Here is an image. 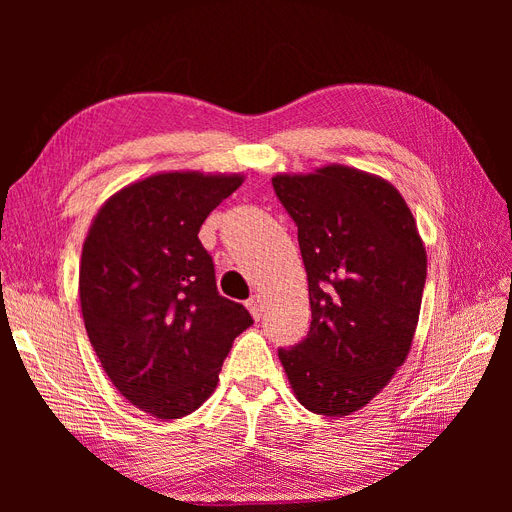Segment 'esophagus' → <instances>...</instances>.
Here are the masks:
<instances>
[{"label":"esophagus","mask_w":512,"mask_h":512,"mask_svg":"<svg viewBox=\"0 0 512 512\" xmlns=\"http://www.w3.org/2000/svg\"><path fill=\"white\" fill-rule=\"evenodd\" d=\"M247 309H250V314L254 316V320H260L262 312H265V303H262L260 294H252V297L247 299Z\"/></svg>","instance_id":"1"}]
</instances>
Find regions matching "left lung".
Here are the masks:
<instances>
[{"instance_id": "1", "label": "left lung", "mask_w": 512, "mask_h": 512, "mask_svg": "<svg viewBox=\"0 0 512 512\" xmlns=\"http://www.w3.org/2000/svg\"><path fill=\"white\" fill-rule=\"evenodd\" d=\"M297 224L312 324L280 361L301 404L348 416L406 361L421 312L427 254L406 200L389 181L348 166L277 175Z\"/></svg>"}]
</instances>
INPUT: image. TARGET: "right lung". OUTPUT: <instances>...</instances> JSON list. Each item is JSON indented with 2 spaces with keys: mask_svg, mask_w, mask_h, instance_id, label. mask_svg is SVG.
Returning a JSON list of instances; mask_svg holds the SVG:
<instances>
[{
  "mask_svg": "<svg viewBox=\"0 0 512 512\" xmlns=\"http://www.w3.org/2000/svg\"><path fill=\"white\" fill-rule=\"evenodd\" d=\"M239 175L164 173L117 192L83 245L79 292L89 342L130 404L158 418L203 406L235 337L254 320L215 286L198 239Z\"/></svg>",
  "mask_w": 512,
  "mask_h": 512,
  "instance_id": "obj_1",
  "label": "right lung"
}]
</instances>
